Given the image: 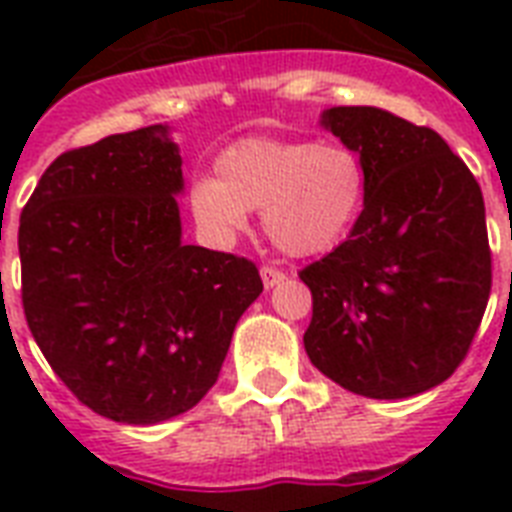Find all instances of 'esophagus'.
I'll use <instances>...</instances> for the list:
<instances>
[{
    "label": "esophagus",
    "mask_w": 512,
    "mask_h": 512,
    "mask_svg": "<svg viewBox=\"0 0 512 512\" xmlns=\"http://www.w3.org/2000/svg\"><path fill=\"white\" fill-rule=\"evenodd\" d=\"M260 276H263L265 289L276 287V284H281V281L287 279V273L279 271V268H273V265H263V268H260Z\"/></svg>",
    "instance_id": "esophagus-1"
}]
</instances>
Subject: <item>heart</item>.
Wrapping results in <instances>:
<instances>
[{"label":"heart","instance_id":"heart-1","mask_svg":"<svg viewBox=\"0 0 512 512\" xmlns=\"http://www.w3.org/2000/svg\"><path fill=\"white\" fill-rule=\"evenodd\" d=\"M364 199V162L345 143L241 138L215 156L212 177L193 180L185 201L212 244H231L247 228L249 209H260L268 239L308 257L345 239Z\"/></svg>","mask_w":512,"mask_h":512}]
</instances>
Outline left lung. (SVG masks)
I'll use <instances>...</instances> for the list:
<instances>
[{"mask_svg":"<svg viewBox=\"0 0 512 512\" xmlns=\"http://www.w3.org/2000/svg\"><path fill=\"white\" fill-rule=\"evenodd\" d=\"M324 127L361 156L366 199L348 239L300 271L305 350L350 393L417 396L465 361L489 303L481 185L436 130L380 108H329Z\"/></svg>","mask_w":512,"mask_h":512,"instance_id":"left-lung-1","label":"left lung"}]
</instances>
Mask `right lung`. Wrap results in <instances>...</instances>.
<instances>
[{
	"label": "right lung",
	"instance_id": "1",
	"mask_svg": "<svg viewBox=\"0 0 512 512\" xmlns=\"http://www.w3.org/2000/svg\"><path fill=\"white\" fill-rule=\"evenodd\" d=\"M167 124L71 148L20 212V297L63 385L100 417L156 425L215 385L263 292L247 257L180 241Z\"/></svg>",
	"mask_w": 512,
	"mask_h": 512
}]
</instances>
